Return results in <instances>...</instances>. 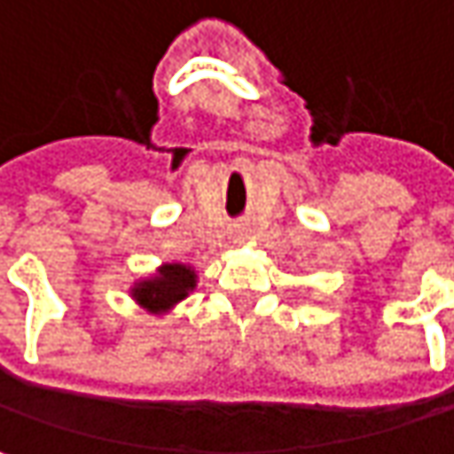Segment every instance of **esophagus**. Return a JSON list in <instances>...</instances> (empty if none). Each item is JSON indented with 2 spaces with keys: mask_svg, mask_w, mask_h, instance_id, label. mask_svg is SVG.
<instances>
[{
  "mask_svg": "<svg viewBox=\"0 0 454 454\" xmlns=\"http://www.w3.org/2000/svg\"><path fill=\"white\" fill-rule=\"evenodd\" d=\"M247 236H249V228H236V239H239V241H244V239H247Z\"/></svg>",
  "mask_w": 454,
  "mask_h": 454,
  "instance_id": "1",
  "label": "esophagus"
}]
</instances>
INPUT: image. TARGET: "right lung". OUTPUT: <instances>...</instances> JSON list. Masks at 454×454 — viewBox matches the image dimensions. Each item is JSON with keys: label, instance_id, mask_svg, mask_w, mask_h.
<instances>
[{"label": "right lung", "instance_id": "obj_1", "mask_svg": "<svg viewBox=\"0 0 454 454\" xmlns=\"http://www.w3.org/2000/svg\"><path fill=\"white\" fill-rule=\"evenodd\" d=\"M194 286H197V270L192 265L165 262L157 268L154 276L141 278L134 284L131 297L144 310L162 316V313L173 310L181 300H186L189 292H194Z\"/></svg>", "mask_w": 454, "mask_h": 454}]
</instances>
